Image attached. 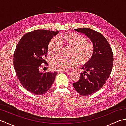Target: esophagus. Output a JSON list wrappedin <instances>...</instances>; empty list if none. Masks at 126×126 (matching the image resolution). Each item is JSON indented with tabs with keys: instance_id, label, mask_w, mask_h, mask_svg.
I'll return each mask as SVG.
<instances>
[{
	"instance_id": "34e87169",
	"label": "esophagus",
	"mask_w": 126,
	"mask_h": 126,
	"mask_svg": "<svg viewBox=\"0 0 126 126\" xmlns=\"http://www.w3.org/2000/svg\"><path fill=\"white\" fill-rule=\"evenodd\" d=\"M58 72H64V73H70L68 70H59Z\"/></svg>"
}]
</instances>
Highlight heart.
I'll return each instance as SVG.
<instances>
[{"instance_id": "obj_1", "label": "heart", "mask_w": 126, "mask_h": 126, "mask_svg": "<svg viewBox=\"0 0 126 126\" xmlns=\"http://www.w3.org/2000/svg\"><path fill=\"white\" fill-rule=\"evenodd\" d=\"M71 47L69 58L60 57L52 61L51 67L55 70H66L76 66L77 63L84 65L89 62L94 51L93 43L87 41L86 37L76 32H68L62 34L58 39L53 38L49 43L47 51L51 57L59 55L61 45Z\"/></svg>"}]
</instances>
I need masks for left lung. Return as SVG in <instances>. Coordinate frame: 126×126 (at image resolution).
Listing matches in <instances>:
<instances>
[{"label": "left lung", "instance_id": "obj_1", "mask_svg": "<svg viewBox=\"0 0 126 126\" xmlns=\"http://www.w3.org/2000/svg\"><path fill=\"white\" fill-rule=\"evenodd\" d=\"M75 30L85 34L94 47L92 58L82 67L84 72L80 74L78 81L73 83L79 94L88 96L100 90L110 76L113 65V53L106 38L98 32L89 28H79Z\"/></svg>", "mask_w": 126, "mask_h": 126}]
</instances>
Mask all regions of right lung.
Wrapping results in <instances>:
<instances>
[{
    "label": "right lung",
    "instance_id": "1",
    "mask_svg": "<svg viewBox=\"0 0 126 126\" xmlns=\"http://www.w3.org/2000/svg\"><path fill=\"white\" fill-rule=\"evenodd\" d=\"M59 31L36 30L24 34L16 47L13 66L20 84L29 92L43 95L49 90L55 81L56 72L39 71L41 65H48L45 60L47 46Z\"/></svg>",
    "mask_w": 126,
    "mask_h": 126
}]
</instances>
